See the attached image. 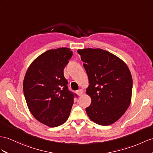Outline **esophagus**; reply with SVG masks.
I'll return each instance as SVG.
<instances>
[{"mask_svg": "<svg viewBox=\"0 0 153 153\" xmlns=\"http://www.w3.org/2000/svg\"><path fill=\"white\" fill-rule=\"evenodd\" d=\"M76 94H77V95H79V96L82 95V94H83V89H79V90L76 91Z\"/></svg>", "mask_w": 153, "mask_h": 153, "instance_id": "esophagus-1", "label": "esophagus"}]
</instances>
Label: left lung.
Wrapping results in <instances>:
<instances>
[{"mask_svg":"<svg viewBox=\"0 0 153 153\" xmlns=\"http://www.w3.org/2000/svg\"><path fill=\"white\" fill-rule=\"evenodd\" d=\"M88 74L86 93L91 99L85 108L91 121L100 125L117 121L130 104L132 79L127 65L116 56L100 48L78 50Z\"/></svg>","mask_w":153,"mask_h":153,"instance_id":"8db88e82","label":"left lung"}]
</instances>
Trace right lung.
I'll list each match as a JSON object with an SVG mask.
<instances>
[{
    "label": "right lung",
    "instance_id": "add662e5",
    "mask_svg": "<svg viewBox=\"0 0 153 153\" xmlns=\"http://www.w3.org/2000/svg\"><path fill=\"white\" fill-rule=\"evenodd\" d=\"M72 51L62 47L41 54L28 68L23 91L28 108L37 120L50 127L68 120L77 95L69 90L64 69Z\"/></svg>",
    "mask_w": 153,
    "mask_h": 153
}]
</instances>
